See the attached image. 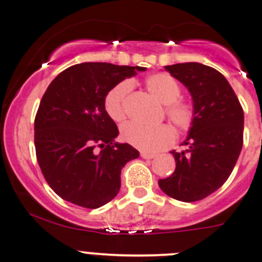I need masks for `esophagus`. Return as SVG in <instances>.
<instances>
[{"label": "esophagus", "instance_id": "obj_1", "mask_svg": "<svg viewBox=\"0 0 262 262\" xmlns=\"http://www.w3.org/2000/svg\"><path fill=\"white\" fill-rule=\"evenodd\" d=\"M141 156H142L143 159H154V158H156V154H151V152H146V151H142V152H141Z\"/></svg>", "mask_w": 262, "mask_h": 262}]
</instances>
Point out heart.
<instances>
[{"label":"heart","instance_id":"obj_1","mask_svg":"<svg viewBox=\"0 0 262 262\" xmlns=\"http://www.w3.org/2000/svg\"><path fill=\"white\" fill-rule=\"evenodd\" d=\"M146 89L152 98L165 104V115L181 132L189 130L195 121L192 103L181 101V86L167 73H154L145 81ZM130 84L120 82L107 93L104 98V108L114 121H123L126 116V101ZM124 141L139 150L155 152L169 147L174 141V132L167 124L158 126H146L138 123H129L121 132Z\"/></svg>","mask_w":262,"mask_h":262}]
</instances>
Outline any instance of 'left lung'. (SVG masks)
<instances>
[{"label": "left lung", "mask_w": 262, "mask_h": 262, "mask_svg": "<svg viewBox=\"0 0 262 262\" xmlns=\"http://www.w3.org/2000/svg\"><path fill=\"white\" fill-rule=\"evenodd\" d=\"M165 70L187 88L196 116L182 142L186 150L172 151L174 172L159 180V186L173 199L196 202L220 189L233 172L243 146V108L214 68L190 62Z\"/></svg>", "instance_id": "obj_1"}]
</instances>
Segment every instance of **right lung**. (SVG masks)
<instances>
[{
    "label": "right lung",
    "mask_w": 262,
    "mask_h": 262,
    "mask_svg": "<svg viewBox=\"0 0 262 262\" xmlns=\"http://www.w3.org/2000/svg\"><path fill=\"white\" fill-rule=\"evenodd\" d=\"M139 71L146 68L80 63L48 86L35 119L36 156L46 182L62 199L94 209L117 195L121 169L139 152L129 143L115 142L119 129L106 112L104 98Z\"/></svg>",
    "instance_id": "right-lung-1"
}]
</instances>
